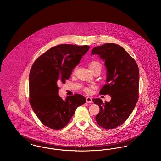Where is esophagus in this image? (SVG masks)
I'll return each instance as SVG.
<instances>
[{"instance_id":"34e87169","label":"esophagus","mask_w":161,"mask_h":161,"mask_svg":"<svg viewBox=\"0 0 161 161\" xmlns=\"http://www.w3.org/2000/svg\"><path fill=\"white\" fill-rule=\"evenodd\" d=\"M86 102L87 103H91L92 102V98H91V97H86Z\"/></svg>"}]
</instances>
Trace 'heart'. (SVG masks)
<instances>
[{
  "label": "heart",
  "instance_id": "1",
  "mask_svg": "<svg viewBox=\"0 0 161 161\" xmlns=\"http://www.w3.org/2000/svg\"><path fill=\"white\" fill-rule=\"evenodd\" d=\"M89 68L91 70L93 73L97 72V71H100L101 72V69H102V66L101 64L99 61H91L89 63ZM75 70V69L74 70V71ZM89 89H86V91H89Z\"/></svg>",
  "mask_w": 161,
  "mask_h": 161
}]
</instances>
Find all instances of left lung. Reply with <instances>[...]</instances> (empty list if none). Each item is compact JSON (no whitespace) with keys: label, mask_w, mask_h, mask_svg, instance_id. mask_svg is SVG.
Segmentation results:
<instances>
[{"label":"left lung","mask_w":161,"mask_h":161,"mask_svg":"<svg viewBox=\"0 0 161 161\" xmlns=\"http://www.w3.org/2000/svg\"><path fill=\"white\" fill-rule=\"evenodd\" d=\"M91 54L98 55L105 62L106 84L100 90V94L111 97V100L104 103L100 98L92 100L100 107L95 119L101 127L115 129L126 121L138 101V65L123 47L115 43L97 46Z\"/></svg>","instance_id":"left-lung-1"}]
</instances>
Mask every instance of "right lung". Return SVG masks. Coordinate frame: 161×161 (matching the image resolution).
<instances>
[{
	"mask_svg": "<svg viewBox=\"0 0 161 161\" xmlns=\"http://www.w3.org/2000/svg\"><path fill=\"white\" fill-rule=\"evenodd\" d=\"M89 46L58 45L40 55L34 63L29 77L30 102L39 120L45 126L59 130L65 127L77 107L86 103L84 96L75 94L63 100L57 82L65 83Z\"/></svg>",
	"mask_w": 161,
	"mask_h": 161,
	"instance_id": "add662e5",
	"label": "right lung"
}]
</instances>
